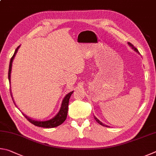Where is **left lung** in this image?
<instances>
[{
	"label": "left lung",
	"instance_id": "obj_1",
	"mask_svg": "<svg viewBox=\"0 0 156 156\" xmlns=\"http://www.w3.org/2000/svg\"><path fill=\"white\" fill-rule=\"evenodd\" d=\"M128 44H129V45L130 46H132V48H133V49H134V50L136 51V52H138V49L137 48H136V47H134V46H133V44H132V43H130V42H128ZM94 119L95 120H96V121L98 122V123H99V124H100V125H102V126H105V127H108L107 126V125H105L104 124H103L102 123V122H101L100 121H99V119H98L97 118H96V117H95V116H94Z\"/></svg>",
	"mask_w": 156,
	"mask_h": 156
}]
</instances>
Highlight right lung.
I'll return each mask as SVG.
<instances>
[{"instance_id": "obj_1", "label": "right lung", "mask_w": 156, "mask_h": 156, "mask_svg": "<svg viewBox=\"0 0 156 156\" xmlns=\"http://www.w3.org/2000/svg\"><path fill=\"white\" fill-rule=\"evenodd\" d=\"M19 47H20V46H18L17 48L16 49L14 54H13V55L12 57V58H11V59H10L9 72H8V78H9V82H10V74H11V70H12V61H13V58H14L16 53H17L18 49ZM73 91L69 92V93H68L66 96L65 97V98L62 101L61 109H60V110L58 112V114H57V115L54 117V118H53L51 120H49V121H35V120H32L31 119H29V117H27V116L24 115V116H25V118L28 120V121L31 122V123L35 125V126L40 127H44V128H53V127H55L59 126V125H62L63 122L65 121V120L66 119L67 114H68V103H69L70 97L71 96V94H73ZM11 96H12V94H11ZM13 103H14V101H13Z\"/></svg>"}]
</instances>
